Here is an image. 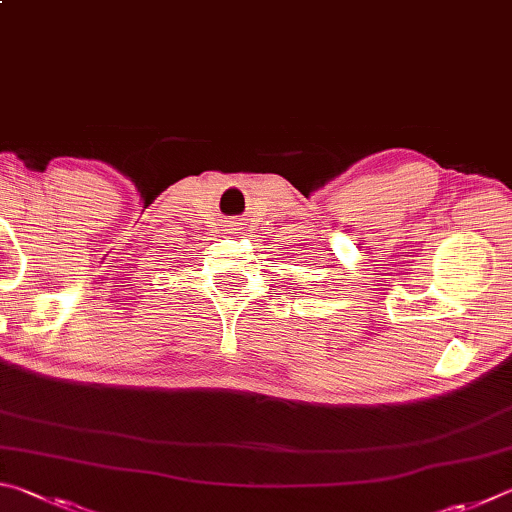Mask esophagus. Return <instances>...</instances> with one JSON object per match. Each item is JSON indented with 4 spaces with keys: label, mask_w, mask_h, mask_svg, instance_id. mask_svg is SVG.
<instances>
[{
    "label": "esophagus",
    "mask_w": 512,
    "mask_h": 512,
    "mask_svg": "<svg viewBox=\"0 0 512 512\" xmlns=\"http://www.w3.org/2000/svg\"><path fill=\"white\" fill-rule=\"evenodd\" d=\"M227 227H229V233H238V229H240V222H236V220H229V222H227Z\"/></svg>",
    "instance_id": "34e87169"
}]
</instances>
